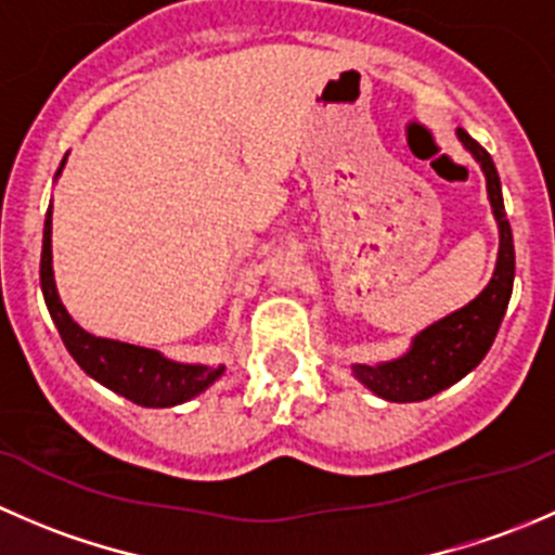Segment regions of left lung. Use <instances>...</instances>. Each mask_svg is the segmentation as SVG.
<instances>
[{
  "mask_svg": "<svg viewBox=\"0 0 555 555\" xmlns=\"http://www.w3.org/2000/svg\"><path fill=\"white\" fill-rule=\"evenodd\" d=\"M456 137L462 147L478 160L486 177V193H489L496 231H500L494 273L467 306L446 313L443 319L413 335L405 354L376 362V365H360V362L351 365L357 382L389 402H422L462 382L489 354L507 304H511L516 249H513V231L505 215V201H502L500 173L491 155L467 131L459 128Z\"/></svg>",
  "mask_w": 555,
  "mask_h": 555,
  "instance_id": "left-lung-1",
  "label": "left lung"
}]
</instances>
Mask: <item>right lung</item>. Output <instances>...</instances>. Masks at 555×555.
<instances>
[{
	"instance_id": "right-lung-1",
	"label": "right lung",
	"mask_w": 555,
	"mask_h": 555,
	"mask_svg": "<svg viewBox=\"0 0 555 555\" xmlns=\"http://www.w3.org/2000/svg\"><path fill=\"white\" fill-rule=\"evenodd\" d=\"M66 158L61 160L64 171ZM50 233H53V206H48L42 231V260H39V284H42L44 306L50 319L59 327L66 351L75 357L77 365L106 389L142 408H173L193 400L201 391L209 389L217 378L225 373V365H201V362H173L164 351L147 349V346L126 344V340L102 338L82 330L69 317L66 306L61 304L59 287L53 276V249H50Z\"/></svg>"
}]
</instances>
